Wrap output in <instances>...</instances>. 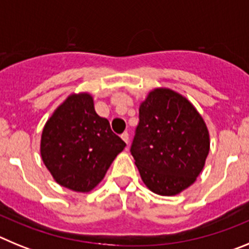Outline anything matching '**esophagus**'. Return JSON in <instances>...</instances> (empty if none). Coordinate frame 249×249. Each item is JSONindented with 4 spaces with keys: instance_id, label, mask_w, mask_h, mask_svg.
<instances>
[{
    "instance_id": "34e87169",
    "label": "esophagus",
    "mask_w": 249,
    "mask_h": 249,
    "mask_svg": "<svg viewBox=\"0 0 249 249\" xmlns=\"http://www.w3.org/2000/svg\"><path fill=\"white\" fill-rule=\"evenodd\" d=\"M121 138H122V140L124 141V142H126L127 144L129 143V135H128V133H127V132H123L122 135H121Z\"/></svg>"
}]
</instances>
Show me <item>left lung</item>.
<instances>
[{
	"label": "left lung",
	"mask_w": 249,
	"mask_h": 249,
	"mask_svg": "<svg viewBox=\"0 0 249 249\" xmlns=\"http://www.w3.org/2000/svg\"><path fill=\"white\" fill-rule=\"evenodd\" d=\"M210 152V132L195 106L171 89H152L140 105L131 153L147 188L176 196L193 184Z\"/></svg>",
	"instance_id": "left-lung-1"
}]
</instances>
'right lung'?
<instances>
[{"label": "right lung", "mask_w": 249, "mask_h": 249, "mask_svg": "<svg viewBox=\"0 0 249 249\" xmlns=\"http://www.w3.org/2000/svg\"><path fill=\"white\" fill-rule=\"evenodd\" d=\"M126 143L94 111L89 92L70 94L43 127L41 157L59 186L87 193L97 186Z\"/></svg>", "instance_id": "right-lung-1"}]
</instances>
